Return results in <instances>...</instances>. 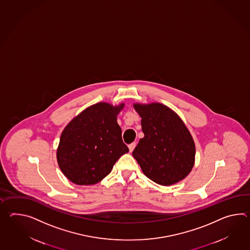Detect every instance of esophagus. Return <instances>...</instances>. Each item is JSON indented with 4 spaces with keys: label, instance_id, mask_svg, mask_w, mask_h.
<instances>
[{
    "label": "esophagus",
    "instance_id": "obj_1",
    "mask_svg": "<svg viewBox=\"0 0 250 250\" xmlns=\"http://www.w3.org/2000/svg\"><path fill=\"white\" fill-rule=\"evenodd\" d=\"M135 146H136V144H135V143H132L131 145H128V148H129V150H130V152H132V151H133V149L135 148Z\"/></svg>",
    "mask_w": 250,
    "mask_h": 250
}]
</instances>
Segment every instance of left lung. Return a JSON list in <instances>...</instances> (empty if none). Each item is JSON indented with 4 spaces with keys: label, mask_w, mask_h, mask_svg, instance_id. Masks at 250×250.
<instances>
[{
    "label": "left lung",
    "mask_w": 250,
    "mask_h": 250,
    "mask_svg": "<svg viewBox=\"0 0 250 250\" xmlns=\"http://www.w3.org/2000/svg\"><path fill=\"white\" fill-rule=\"evenodd\" d=\"M142 117L145 137L133 150L145 176L161 186H171L187 178L195 160L194 139L178 114L158 102L133 103Z\"/></svg>",
    "instance_id": "1"
}]
</instances>
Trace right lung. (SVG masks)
I'll list each match as a JSON object with an SVG mask.
<instances>
[{"mask_svg":"<svg viewBox=\"0 0 250 250\" xmlns=\"http://www.w3.org/2000/svg\"><path fill=\"white\" fill-rule=\"evenodd\" d=\"M125 103L100 102L72 119L62 132L56 150L58 166L71 182L89 186L105 178L129 149L123 143L117 116Z\"/></svg>","mask_w":250,"mask_h":250,"instance_id":"obj_1","label":"right lung"}]
</instances>
